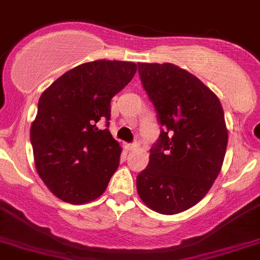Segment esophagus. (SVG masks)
<instances>
[{"label":"esophagus","mask_w":260,"mask_h":260,"mask_svg":"<svg viewBox=\"0 0 260 260\" xmlns=\"http://www.w3.org/2000/svg\"><path fill=\"white\" fill-rule=\"evenodd\" d=\"M125 149L129 151H133V150H137L139 149V144L137 142H133V144H128L125 145Z\"/></svg>","instance_id":"34e87169"}]
</instances>
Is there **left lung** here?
<instances>
[{
  "label": "left lung",
  "mask_w": 260,
  "mask_h": 260,
  "mask_svg": "<svg viewBox=\"0 0 260 260\" xmlns=\"http://www.w3.org/2000/svg\"><path fill=\"white\" fill-rule=\"evenodd\" d=\"M139 74L162 129L137 191L153 211L179 214L197 205L220 172L228 144L223 107L200 79L172 63H139Z\"/></svg>",
  "instance_id": "obj_1"
}]
</instances>
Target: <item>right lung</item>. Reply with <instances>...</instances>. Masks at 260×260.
I'll return each instance as SVG.
<instances>
[{"instance_id": "obj_1", "label": "right lung", "mask_w": 260, "mask_h": 260, "mask_svg": "<svg viewBox=\"0 0 260 260\" xmlns=\"http://www.w3.org/2000/svg\"><path fill=\"white\" fill-rule=\"evenodd\" d=\"M136 63L94 60L63 74L44 90L31 125L36 170L59 200L83 205L106 190L121 147L100 121L111 116V98L135 76Z\"/></svg>"}]
</instances>
